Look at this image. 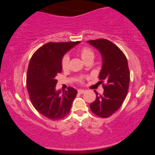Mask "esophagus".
<instances>
[{"label":"esophagus","instance_id":"34e87169","mask_svg":"<svg viewBox=\"0 0 155 155\" xmlns=\"http://www.w3.org/2000/svg\"><path fill=\"white\" fill-rule=\"evenodd\" d=\"M78 93H80V94H82V93H84L85 92V90H84V89H78Z\"/></svg>","mask_w":155,"mask_h":155}]
</instances>
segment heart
I'll return each mask as SVG.
<instances>
[{"label":"heart","instance_id":"b5f03b06","mask_svg":"<svg viewBox=\"0 0 155 155\" xmlns=\"http://www.w3.org/2000/svg\"><path fill=\"white\" fill-rule=\"evenodd\" d=\"M80 56L84 62H87V61L93 60L95 58V54L92 50L88 49V48L84 47L80 50ZM68 63H69V56L68 55H66L64 56L62 61V68L65 69L68 67Z\"/></svg>","mask_w":155,"mask_h":155}]
</instances>
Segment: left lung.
Segmentation results:
<instances>
[{
	"mask_svg": "<svg viewBox=\"0 0 155 155\" xmlns=\"http://www.w3.org/2000/svg\"><path fill=\"white\" fill-rule=\"evenodd\" d=\"M88 44L100 53L102 66L99 78L103 84V95L96 93V100L90 104L92 112L100 117H108L122 105L127 95L130 72L124 53L113 42L106 39L88 40Z\"/></svg>",
	"mask_w": 155,
	"mask_h": 155,
	"instance_id": "left-lung-1",
	"label": "left lung"
}]
</instances>
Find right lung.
<instances>
[{
	"mask_svg": "<svg viewBox=\"0 0 155 155\" xmlns=\"http://www.w3.org/2000/svg\"><path fill=\"white\" fill-rule=\"evenodd\" d=\"M80 42H49L39 48L30 60L27 75V88L33 106L43 116L58 120L67 116L78 91L55 89V79L62 70L65 54Z\"/></svg>",
	"mask_w": 155,
	"mask_h": 155,
	"instance_id": "right-lung-1",
	"label": "right lung"
}]
</instances>
